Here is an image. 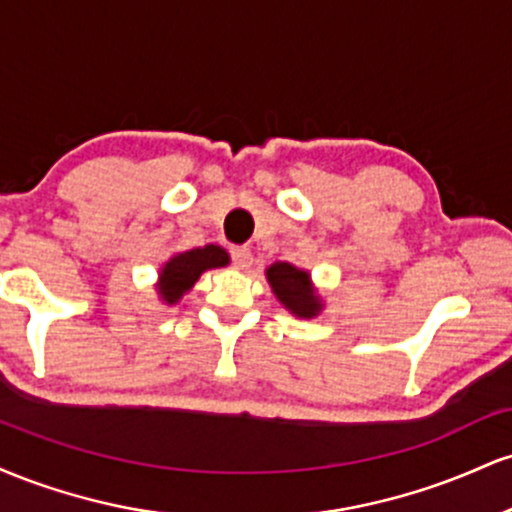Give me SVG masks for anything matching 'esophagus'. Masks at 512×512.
<instances>
[{"label":"esophagus","mask_w":512,"mask_h":512,"mask_svg":"<svg viewBox=\"0 0 512 512\" xmlns=\"http://www.w3.org/2000/svg\"><path fill=\"white\" fill-rule=\"evenodd\" d=\"M231 262H233V267L248 269L252 264L250 248H245V245H236V248H231Z\"/></svg>","instance_id":"34e87169"}]
</instances>
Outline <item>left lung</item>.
I'll return each mask as SVG.
<instances>
[{
  "label": "left lung",
  "instance_id": "8db88e82",
  "mask_svg": "<svg viewBox=\"0 0 512 512\" xmlns=\"http://www.w3.org/2000/svg\"><path fill=\"white\" fill-rule=\"evenodd\" d=\"M267 279L272 284L276 298L296 315L313 317L320 313V298L315 296L313 286H310L308 272H301V269L291 267L286 262H276L267 269Z\"/></svg>",
  "mask_w": 512,
  "mask_h": 512
}]
</instances>
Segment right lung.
<instances>
[{"label": "right lung", "mask_w": 512, "mask_h": 512, "mask_svg": "<svg viewBox=\"0 0 512 512\" xmlns=\"http://www.w3.org/2000/svg\"><path fill=\"white\" fill-rule=\"evenodd\" d=\"M228 264V252L219 245H207L190 252H180L161 272V298L168 305L178 303L180 296L202 276V272Z\"/></svg>", "instance_id": "obj_1"}]
</instances>
